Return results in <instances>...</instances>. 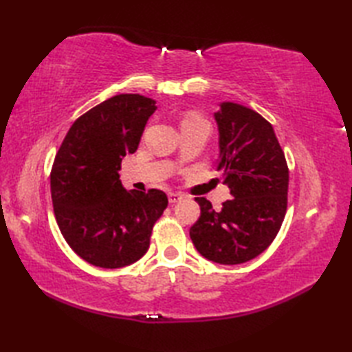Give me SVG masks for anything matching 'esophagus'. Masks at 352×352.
<instances>
[{
    "mask_svg": "<svg viewBox=\"0 0 352 352\" xmlns=\"http://www.w3.org/2000/svg\"><path fill=\"white\" fill-rule=\"evenodd\" d=\"M168 198H169V203H170V204H175V203H180V201H182V199H184L186 197L183 195V193L170 192L169 195H168Z\"/></svg>",
    "mask_w": 352,
    "mask_h": 352,
    "instance_id": "1",
    "label": "esophagus"
}]
</instances>
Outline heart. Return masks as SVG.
<instances>
[{
    "instance_id": "1",
    "label": "heart",
    "mask_w": 352,
    "mask_h": 352,
    "mask_svg": "<svg viewBox=\"0 0 352 352\" xmlns=\"http://www.w3.org/2000/svg\"><path fill=\"white\" fill-rule=\"evenodd\" d=\"M190 119H198V116H188L184 119V121H190Z\"/></svg>"
}]
</instances>
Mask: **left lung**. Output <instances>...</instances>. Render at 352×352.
Listing matches in <instances>:
<instances>
[{"instance_id": "obj_1", "label": "left lung", "mask_w": 352, "mask_h": 352, "mask_svg": "<svg viewBox=\"0 0 352 352\" xmlns=\"http://www.w3.org/2000/svg\"><path fill=\"white\" fill-rule=\"evenodd\" d=\"M219 133L216 170L230 195L216 212L195 198L201 216L190 227L197 251L219 265H241L272 243L287 208L289 169L272 125L256 110L223 101L213 113Z\"/></svg>"}]
</instances>
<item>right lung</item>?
Wrapping results in <instances>:
<instances>
[{
    "label": "right lung",
    "instance_id": "1",
    "mask_svg": "<svg viewBox=\"0 0 352 352\" xmlns=\"http://www.w3.org/2000/svg\"><path fill=\"white\" fill-rule=\"evenodd\" d=\"M155 101L121 94L102 101L72 124L51 170V198L65 241L87 263L118 269L149 248L166 193L125 190L122 157L136 153Z\"/></svg>",
    "mask_w": 352,
    "mask_h": 352
}]
</instances>
